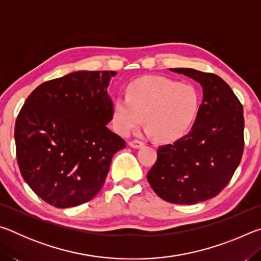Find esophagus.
<instances>
[{"label": "esophagus", "instance_id": "1", "mask_svg": "<svg viewBox=\"0 0 261 261\" xmlns=\"http://www.w3.org/2000/svg\"><path fill=\"white\" fill-rule=\"evenodd\" d=\"M129 146L132 148H140L144 146V143H141L139 140H132V141H129Z\"/></svg>", "mask_w": 261, "mask_h": 261}]
</instances>
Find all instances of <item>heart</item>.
<instances>
[{
  "mask_svg": "<svg viewBox=\"0 0 261 261\" xmlns=\"http://www.w3.org/2000/svg\"><path fill=\"white\" fill-rule=\"evenodd\" d=\"M199 109V95L193 86L160 76H144L125 88L113 106V125L127 136L144 124L159 141L182 137L191 126Z\"/></svg>",
  "mask_w": 261,
  "mask_h": 261,
  "instance_id": "1",
  "label": "heart"
}]
</instances>
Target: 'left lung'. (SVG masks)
I'll return each mask as SVG.
<instances>
[{
	"instance_id": "obj_1",
	"label": "left lung",
	"mask_w": 261,
	"mask_h": 261,
	"mask_svg": "<svg viewBox=\"0 0 261 261\" xmlns=\"http://www.w3.org/2000/svg\"><path fill=\"white\" fill-rule=\"evenodd\" d=\"M170 71L199 83L202 101L189 134L159 147L147 180L161 199L192 205L215 197L231 179L244 149V116L221 77L189 68Z\"/></svg>"
}]
</instances>
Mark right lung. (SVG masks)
Returning <instances> with one entry per match:
<instances>
[{"instance_id": "right-lung-1", "label": "right lung", "mask_w": 261, "mask_h": 261, "mask_svg": "<svg viewBox=\"0 0 261 261\" xmlns=\"http://www.w3.org/2000/svg\"><path fill=\"white\" fill-rule=\"evenodd\" d=\"M116 71H74L39 85L16 120L20 174L47 204L68 208L102 188L114 154L125 141L108 129Z\"/></svg>"}]
</instances>
